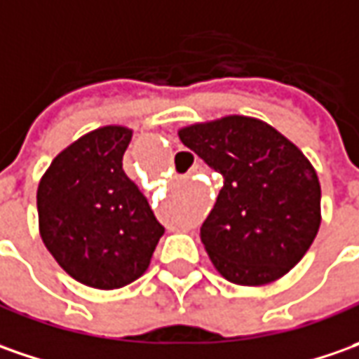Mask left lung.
Returning a JSON list of instances; mask_svg holds the SVG:
<instances>
[{
  "label": "left lung",
  "instance_id": "1",
  "mask_svg": "<svg viewBox=\"0 0 359 359\" xmlns=\"http://www.w3.org/2000/svg\"><path fill=\"white\" fill-rule=\"evenodd\" d=\"M179 139L222 175L201 229L218 274L238 286L288 274L322 222V189L308 156L272 125L246 115L180 127Z\"/></svg>",
  "mask_w": 359,
  "mask_h": 359
}]
</instances>
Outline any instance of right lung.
<instances>
[{
  "mask_svg": "<svg viewBox=\"0 0 359 359\" xmlns=\"http://www.w3.org/2000/svg\"><path fill=\"white\" fill-rule=\"evenodd\" d=\"M130 139L123 125L85 133L51 161L37 187L45 248L71 278L97 290L142 276L165 232L123 170Z\"/></svg>",
  "mask_w": 359,
  "mask_h": 359,
  "instance_id": "right-lung-1",
  "label": "right lung"
}]
</instances>
